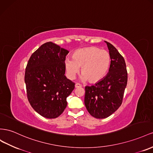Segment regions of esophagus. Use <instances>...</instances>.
Here are the masks:
<instances>
[{
	"label": "esophagus",
	"instance_id": "obj_1",
	"mask_svg": "<svg viewBox=\"0 0 153 153\" xmlns=\"http://www.w3.org/2000/svg\"><path fill=\"white\" fill-rule=\"evenodd\" d=\"M80 87H82L81 84H78V83H76L75 84V88H80Z\"/></svg>",
	"mask_w": 153,
	"mask_h": 153
}]
</instances>
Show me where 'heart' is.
<instances>
[{"instance_id":"obj_1","label":"heart","mask_w":153,"mask_h":153,"mask_svg":"<svg viewBox=\"0 0 153 153\" xmlns=\"http://www.w3.org/2000/svg\"><path fill=\"white\" fill-rule=\"evenodd\" d=\"M111 63L110 53L105 49L91 46L74 52L73 59L65 60V67L69 79H75L82 68L81 80L91 83L100 81L108 73Z\"/></svg>"}]
</instances>
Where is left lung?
Instances as JSON below:
<instances>
[{"mask_svg": "<svg viewBox=\"0 0 153 153\" xmlns=\"http://www.w3.org/2000/svg\"><path fill=\"white\" fill-rule=\"evenodd\" d=\"M111 58L107 75L94 85L85 86L84 103L87 110L96 118H105L121 105L127 83L126 62L112 44L105 41Z\"/></svg>", "mask_w": 153, "mask_h": 153, "instance_id": "1", "label": "left lung"}]
</instances>
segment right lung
Returning a JSON list of instances; mask_svg holds the SVG:
<instances>
[{"label": "right lung", "instance_id": "right-lung-1", "mask_svg": "<svg viewBox=\"0 0 153 153\" xmlns=\"http://www.w3.org/2000/svg\"><path fill=\"white\" fill-rule=\"evenodd\" d=\"M68 53L49 42L37 49L28 60L24 76L28 101L45 118L59 117L67 106V97L75 88V83L64 75Z\"/></svg>", "mask_w": 153, "mask_h": 153}]
</instances>
